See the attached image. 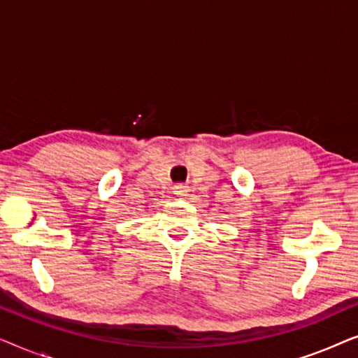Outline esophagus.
<instances>
[{"mask_svg":"<svg viewBox=\"0 0 358 358\" xmlns=\"http://www.w3.org/2000/svg\"><path fill=\"white\" fill-rule=\"evenodd\" d=\"M173 192L178 195V197H184V195H187L189 189H187V185L178 184V185H174V187H173Z\"/></svg>","mask_w":358,"mask_h":358,"instance_id":"34e87169","label":"esophagus"}]
</instances>
